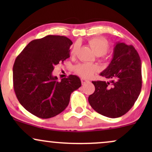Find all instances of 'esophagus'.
Here are the masks:
<instances>
[{
    "label": "esophagus",
    "instance_id": "34e87169",
    "mask_svg": "<svg viewBox=\"0 0 152 152\" xmlns=\"http://www.w3.org/2000/svg\"><path fill=\"white\" fill-rule=\"evenodd\" d=\"M81 83H82V84H83V85H84V84H85V83H87V82H88V80L85 79V78H81Z\"/></svg>",
    "mask_w": 152,
    "mask_h": 152
}]
</instances>
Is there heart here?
Returning <instances> with one entry per match:
<instances>
[{
	"mask_svg": "<svg viewBox=\"0 0 152 152\" xmlns=\"http://www.w3.org/2000/svg\"><path fill=\"white\" fill-rule=\"evenodd\" d=\"M91 48H92L94 53L96 56H103L108 51L109 48V44L104 38H93L88 41ZM78 46L75 44L72 48L71 54L75 56L77 53ZM75 72L84 78H88L92 75L99 71V66L96 64H80L74 68Z\"/></svg>",
	"mask_w": 152,
	"mask_h": 152,
	"instance_id": "b5f03b06",
	"label": "heart"
}]
</instances>
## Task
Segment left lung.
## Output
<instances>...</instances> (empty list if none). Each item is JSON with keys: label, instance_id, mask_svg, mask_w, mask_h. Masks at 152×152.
<instances>
[{"label": "left lung", "instance_id": "left-lung-1", "mask_svg": "<svg viewBox=\"0 0 152 152\" xmlns=\"http://www.w3.org/2000/svg\"><path fill=\"white\" fill-rule=\"evenodd\" d=\"M109 81H92L95 91L88 96L91 106L109 118L124 115L134 106L142 89V62L132 45L116 43L113 58L100 74Z\"/></svg>", "mask_w": 152, "mask_h": 152}]
</instances>
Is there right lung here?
Returning a JSON list of instances; mask_svg holds the SVG:
<instances>
[{"label":"right lung","instance_id":"add662e5","mask_svg":"<svg viewBox=\"0 0 152 152\" xmlns=\"http://www.w3.org/2000/svg\"><path fill=\"white\" fill-rule=\"evenodd\" d=\"M72 41L62 36L48 35L31 41L15 58L13 88L20 104L41 118L61 113L69 105L71 94L81 86L75 75L61 81L52 75L54 66L70 57Z\"/></svg>","mask_w":152,"mask_h":152}]
</instances>
